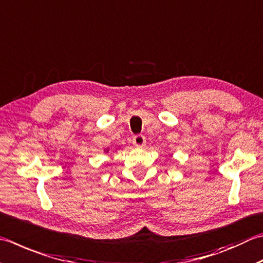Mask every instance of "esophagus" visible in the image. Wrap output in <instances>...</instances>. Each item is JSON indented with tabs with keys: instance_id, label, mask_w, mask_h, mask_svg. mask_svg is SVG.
Instances as JSON below:
<instances>
[{
	"instance_id": "34e87169",
	"label": "esophagus",
	"mask_w": 263,
	"mask_h": 263,
	"mask_svg": "<svg viewBox=\"0 0 263 263\" xmlns=\"http://www.w3.org/2000/svg\"><path fill=\"white\" fill-rule=\"evenodd\" d=\"M132 143L133 145H135L136 147H143L146 145V138L143 137L142 135H138V136H136L135 138H133V140H132Z\"/></svg>"
}]
</instances>
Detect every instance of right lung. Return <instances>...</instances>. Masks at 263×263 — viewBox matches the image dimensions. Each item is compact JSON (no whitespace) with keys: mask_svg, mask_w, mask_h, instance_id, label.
<instances>
[{"mask_svg":"<svg viewBox=\"0 0 263 263\" xmlns=\"http://www.w3.org/2000/svg\"><path fill=\"white\" fill-rule=\"evenodd\" d=\"M118 149H120V148H118ZM104 152L108 154V152H109V148H107V149H104Z\"/></svg>","mask_w":263,"mask_h":263,"instance_id":"obj_1","label":"right lung"}]
</instances>
